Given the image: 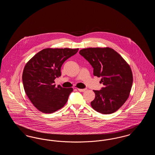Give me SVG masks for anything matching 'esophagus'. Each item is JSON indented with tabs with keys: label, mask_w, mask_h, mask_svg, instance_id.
<instances>
[{
	"label": "esophagus",
	"mask_w": 155,
	"mask_h": 155,
	"mask_svg": "<svg viewBox=\"0 0 155 155\" xmlns=\"http://www.w3.org/2000/svg\"><path fill=\"white\" fill-rule=\"evenodd\" d=\"M87 90V89H78V91H80V92H85V91Z\"/></svg>",
	"instance_id": "esophagus-1"
}]
</instances>
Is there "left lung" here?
Masks as SVG:
<instances>
[{"label": "left lung", "mask_w": 155, "mask_h": 155, "mask_svg": "<svg viewBox=\"0 0 155 155\" xmlns=\"http://www.w3.org/2000/svg\"><path fill=\"white\" fill-rule=\"evenodd\" d=\"M94 68V75L102 77L104 87L94 90L95 97L91 104L96 111L111 114L127 100L133 85L131 69L117 52L110 48H89L79 52Z\"/></svg>", "instance_id": "obj_1"}]
</instances>
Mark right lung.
Here are the masks:
<instances>
[{
	"label": "right lung",
	"mask_w": 155,
	"mask_h": 155,
	"mask_svg": "<svg viewBox=\"0 0 155 155\" xmlns=\"http://www.w3.org/2000/svg\"><path fill=\"white\" fill-rule=\"evenodd\" d=\"M78 49L47 48L38 52L25 66L22 73L24 91L38 110L52 113L67 103L72 88L56 87L54 80L61 75L64 62Z\"/></svg>",
	"instance_id": "right-lung-1"
}]
</instances>
